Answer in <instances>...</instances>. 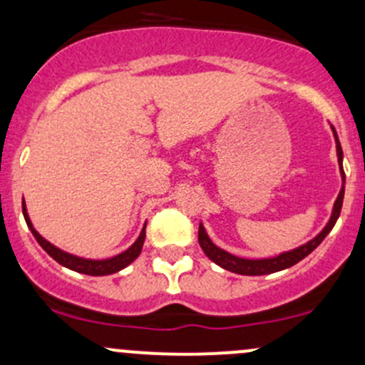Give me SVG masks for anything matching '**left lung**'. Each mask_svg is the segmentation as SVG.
I'll list each match as a JSON object with an SVG mask.
<instances>
[{
	"mask_svg": "<svg viewBox=\"0 0 365 365\" xmlns=\"http://www.w3.org/2000/svg\"><path fill=\"white\" fill-rule=\"evenodd\" d=\"M332 128V134H334L336 139V151H338V163H339V170H341V178H343V186H341V191L336 198L334 207H332V214L329 222L325 225V228L317 235L313 240L307 242L304 245L297 247V249L287 250V252H282L278 254L275 257H266V259H244V257H238L233 256V254L226 252V250L219 249L217 245L212 244V240L209 238L207 235L205 228L200 225L198 228V242L202 250L205 252V256L209 257L210 261H214L215 264H219L221 268L228 269V272L238 273V275H269V273H275V272H282L285 268H291V266L299 262L301 259L312 254L313 250L317 249L322 240L329 235V231L334 228L336 221H338L339 214H341V207H343V197H344V172H343V150H341V144L338 139V134H336L334 127L331 125Z\"/></svg>",
	"mask_w": 365,
	"mask_h": 365,
	"instance_id": "1",
	"label": "left lung"
}]
</instances>
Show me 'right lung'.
I'll return each instance as SVG.
<instances>
[{
  "label": "right lung",
  "mask_w": 365,
  "mask_h": 365,
  "mask_svg": "<svg viewBox=\"0 0 365 365\" xmlns=\"http://www.w3.org/2000/svg\"><path fill=\"white\" fill-rule=\"evenodd\" d=\"M22 214H24V219H26L27 226H29L31 233L34 235L36 242L43 247V249H45V252L48 254V256H52L53 259L58 262V264L66 266V268L73 269V272L85 273V275H92V277L111 275V273L120 272V269H123L125 266L130 264L132 261L137 259V256H139L140 250H143L144 238H146V225H144V228H143V231H140L139 238H137L134 244L128 247L125 252H121L115 257H109V259H101V261L85 259V257H78V256H73V254H69V252H64V250H61L58 247L52 245L50 242H46L45 238H43L41 235L33 228V222H31L29 215H27L24 200H22Z\"/></svg>",
  "instance_id": "right-lung-1"
}]
</instances>
